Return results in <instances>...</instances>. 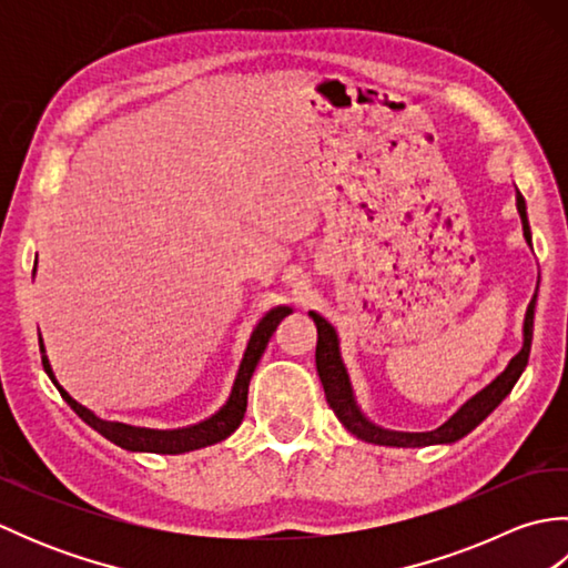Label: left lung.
Here are the masks:
<instances>
[{"label": "left lung", "mask_w": 568, "mask_h": 568, "mask_svg": "<svg viewBox=\"0 0 568 568\" xmlns=\"http://www.w3.org/2000/svg\"><path fill=\"white\" fill-rule=\"evenodd\" d=\"M517 212H520L527 244L532 246V234H529V222H527V207H525V197L520 195V190H517ZM535 303H537V293L532 297V303H529L527 315H525V344L520 352L515 354L508 368H505L490 385H486L484 390L470 397L466 405H462V409H456V415L446 419L442 427L432 429V432H393V429H383L378 425H373V422H368L354 400V390H352V383H348V373L342 364L339 339H336L334 327L327 320L320 317L317 312H310V317L317 324L315 364H317V373H320V381L324 388V397H327L329 407L334 409V415L339 417L342 425L352 432L354 437L364 439L368 444L429 446V444H452L456 439H462L470 429L478 427L480 422H484L493 413V409L503 403V397L513 390L517 378L523 376L527 358H529V348H532Z\"/></svg>", "instance_id": "1"}]
</instances>
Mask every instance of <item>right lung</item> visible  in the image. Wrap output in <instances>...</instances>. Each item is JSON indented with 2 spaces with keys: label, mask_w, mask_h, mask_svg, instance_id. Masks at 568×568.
<instances>
[{
  "label": "right lung",
  "mask_w": 568,
  "mask_h": 568,
  "mask_svg": "<svg viewBox=\"0 0 568 568\" xmlns=\"http://www.w3.org/2000/svg\"><path fill=\"white\" fill-rule=\"evenodd\" d=\"M291 312H293L291 307H273L271 312H265L263 320L256 324V329L251 332V339L246 344L244 358H241V366H239V373H236L234 388H232V393H229V400L220 409H216L212 417L197 422V425L183 427V429H146V427L124 425V422L100 419L98 415L90 413L88 407H82L78 400H72V397L63 388H60L55 376H53V368H51V364H48L45 348H43V342L39 336L41 361H43V368L48 373V378L55 383V388H58L60 395H63V400L72 409H75L82 422H88L92 429H98L104 439L114 442L116 446H122V449H126V452L185 454V452L202 449V446H210V444L226 439L229 434H232L241 425V419H244V413H246L248 383H251L253 371H256L258 361L265 352V346H268L275 327L281 324L283 317L291 315Z\"/></svg>",
  "instance_id": "add662e5"
}]
</instances>
